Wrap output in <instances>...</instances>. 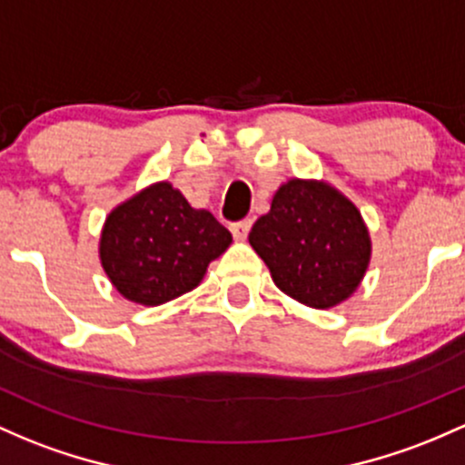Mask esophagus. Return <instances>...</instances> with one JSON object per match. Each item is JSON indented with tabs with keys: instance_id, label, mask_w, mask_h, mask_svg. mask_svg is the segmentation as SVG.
I'll use <instances>...</instances> for the list:
<instances>
[{
	"instance_id": "34e87169",
	"label": "esophagus",
	"mask_w": 465,
	"mask_h": 465,
	"mask_svg": "<svg viewBox=\"0 0 465 465\" xmlns=\"http://www.w3.org/2000/svg\"><path fill=\"white\" fill-rule=\"evenodd\" d=\"M252 224H253L252 218H244V221L233 223V224H232L233 238H236V241H244V238L249 236V229H252Z\"/></svg>"
}]
</instances>
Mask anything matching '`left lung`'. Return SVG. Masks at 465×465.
Returning a JSON list of instances; mask_svg holds the SVG:
<instances>
[{"instance_id": "obj_1", "label": "left lung", "mask_w": 465, "mask_h": 465, "mask_svg": "<svg viewBox=\"0 0 465 465\" xmlns=\"http://www.w3.org/2000/svg\"><path fill=\"white\" fill-rule=\"evenodd\" d=\"M249 242L272 272L275 287L313 309L344 302L360 287L371 260L361 213L320 181L291 178L275 192Z\"/></svg>"}]
</instances>
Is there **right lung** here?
Listing matches in <instances>:
<instances>
[{"instance_id": "1", "label": "right lung", "mask_w": 465, "mask_h": 465, "mask_svg": "<svg viewBox=\"0 0 465 465\" xmlns=\"http://www.w3.org/2000/svg\"><path fill=\"white\" fill-rule=\"evenodd\" d=\"M229 244L232 233L207 209H193L170 183H154L112 209L99 256L124 298L158 307L198 287Z\"/></svg>"}]
</instances>
